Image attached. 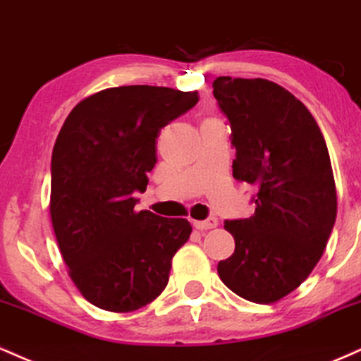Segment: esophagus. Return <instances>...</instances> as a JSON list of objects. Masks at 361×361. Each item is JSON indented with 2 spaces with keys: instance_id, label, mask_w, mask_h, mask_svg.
Masks as SVG:
<instances>
[{
  "instance_id": "esophagus-1",
  "label": "esophagus",
  "mask_w": 361,
  "mask_h": 361,
  "mask_svg": "<svg viewBox=\"0 0 361 361\" xmlns=\"http://www.w3.org/2000/svg\"><path fill=\"white\" fill-rule=\"evenodd\" d=\"M194 228L199 231H207V230H213V228L218 226V219L216 218H207L204 221H194Z\"/></svg>"
}]
</instances>
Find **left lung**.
Returning a JSON list of instances; mask_svg holds the SVG:
<instances>
[{"label":"left lung","instance_id":"8db88e82","mask_svg":"<svg viewBox=\"0 0 361 361\" xmlns=\"http://www.w3.org/2000/svg\"><path fill=\"white\" fill-rule=\"evenodd\" d=\"M213 87L231 126L233 177L257 188L255 214L224 221L235 253L218 274L240 298L270 304L306 281L333 231L329 152L306 106L272 80L226 75Z\"/></svg>","mask_w":361,"mask_h":361}]
</instances>
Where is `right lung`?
Instances as JSON below:
<instances>
[{
  "label": "right lung",
  "mask_w": 361,
  "mask_h": 361,
  "mask_svg": "<svg viewBox=\"0 0 361 361\" xmlns=\"http://www.w3.org/2000/svg\"><path fill=\"white\" fill-rule=\"evenodd\" d=\"M197 101V91L109 87L63 121L50 165V218L72 282L96 307L135 311L167 286L192 228L184 218L137 213L135 194L147 189L160 130Z\"/></svg>",
  "instance_id": "right-lung-1"
}]
</instances>
